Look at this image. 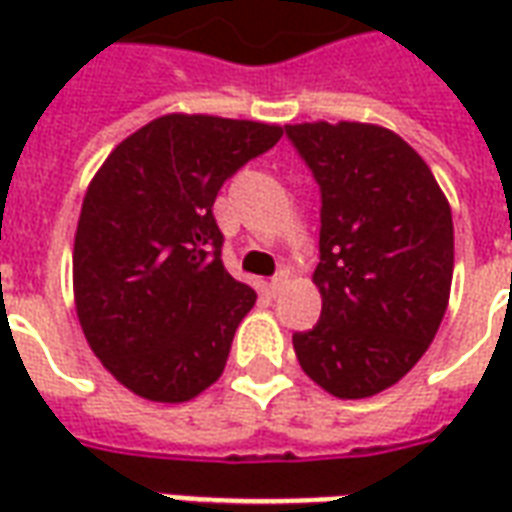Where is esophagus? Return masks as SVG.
<instances>
[{
    "mask_svg": "<svg viewBox=\"0 0 512 512\" xmlns=\"http://www.w3.org/2000/svg\"><path fill=\"white\" fill-rule=\"evenodd\" d=\"M285 282H288V271H285V268H282V271H277V274H274V277L268 279V290H271V293H274V290L282 288V285H285Z\"/></svg>",
    "mask_w": 512,
    "mask_h": 512,
    "instance_id": "obj_1",
    "label": "esophagus"
}]
</instances>
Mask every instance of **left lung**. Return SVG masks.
Segmentation results:
<instances>
[{"mask_svg":"<svg viewBox=\"0 0 512 512\" xmlns=\"http://www.w3.org/2000/svg\"><path fill=\"white\" fill-rule=\"evenodd\" d=\"M321 186V321L293 334L301 370L359 400L428 351L452 285L450 202L414 147L370 123L285 126Z\"/></svg>","mask_w":512,"mask_h":512,"instance_id":"obj_1","label":"left lung"}]
</instances>
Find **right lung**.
<instances>
[{
  "label": "right lung",
  "instance_id": "obj_1",
  "mask_svg": "<svg viewBox=\"0 0 512 512\" xmlns=\"http://www.w3.org/2000/svg\"><path fill=\"white\" fill-rule=\"evenodd\" d=\"M279 136L252 120L164 115L95 172L73 244L76 315L134 395L183 403L222 376L257 293L224 268L213 202Z\"/></svg>",
  "mask_w": 512,
  "mask_h": 512
}]
</instances>
